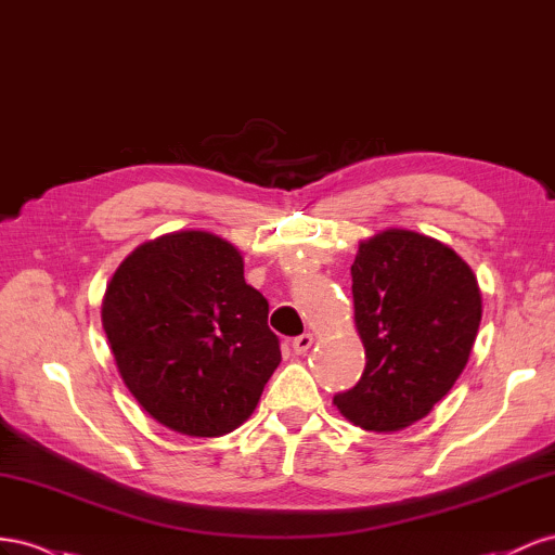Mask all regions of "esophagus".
<instances>
[{
  "label": "esophagus",
  "mask_w": 555,
  "mask_h": 555,
  "mask_svg": "<svg viewBox=\"0 0 555 555\" xmlns=\"http://www.w3.org/2000/svg\"><path fill=\"white\" fill-rule=\"evenodd\" d=\"M311 344H313V337L309 335V332H305V335H299V337H295L293 339V353L295 356H305L307 351H309V348H311Z\"/></svg>",
  "instance_id": "34e87169"
}]
</instances>
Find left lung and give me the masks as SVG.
<instances>
[{"label": "left lung", "mask_w": 555, "mask_h": 555, "mask_svg": "<svg viewBox=\"0 0 555 555\" xmlns=\"http://www.w3.org/2000/svg\"><path fill=\"white\" fill-rule=\"evenodd\" d=\"M351 276L367 362L335 404L365 430H402L463 374L481 323L479 283L453 248L398 228L360 242Z\"/></svg>", "instance_id": "1"}]
</instances>
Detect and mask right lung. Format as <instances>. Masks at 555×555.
I'll use <instances>...</instances> for the list:
<instances>
[{"label":"right lung","mask_w":555,"mask_h":555,"mask_svg":"<svg viewBox=\"0 0 555 555\" xmlns=\"http://www.w3.org/2000/svg\"><path fill=\"white\" fill-rule=\"evenodd\" d=\"M244 258L204 230L137 246L108 281L102 325L125 386L157 423L220 437L258 406L281 362Z\"/></svg>","instance_id":"obj_1"}]
</instances>
